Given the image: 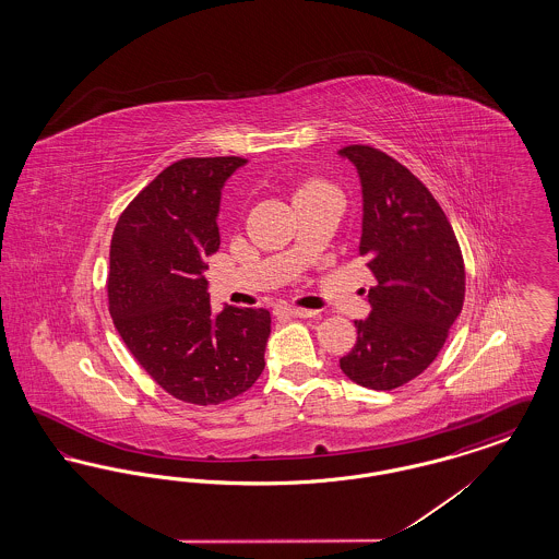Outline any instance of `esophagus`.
I'll return each instance as SVG.
<instances>
[{"label":"esophagus","mask_w":559,"mask_h":559,"mask_svg":"<svg viewBox=\"0 0 559 559\" xmlns=\"http://www.w3.org/2000/svg\"><path fill=\"white\" fill-rule=\"evenodd\" d=\"M274 312H276V317H295V319H310L317 314L312 310H304V308H295V306H278Z\"/></svg>","instance_id":"34e87169"}]
</instances>
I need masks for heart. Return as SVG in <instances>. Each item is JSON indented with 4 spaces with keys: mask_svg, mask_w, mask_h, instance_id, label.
<instances>
[{
    "mask_svg": "<svg viewBox=\"0 0 559 559\" xmlns=\"http://www.w3.org/2000/svg\"><path fill=\"white\" fill-rule=\"evenodd\" d=\"M326 185L324 182H319V180H312V182H306L304 187L299 188V192H306V190H317V188H324Z\"/></svg>",
    "mask_w": 559,
    "mask_h": 559,
    "instance_id": "1",
    "label": "heart"
}]
</instances>
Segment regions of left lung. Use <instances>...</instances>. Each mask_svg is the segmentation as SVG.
<instances>
[{
	"mask_svg": "<svg viewBox=\"0 0 559 559\" xmlns=\"http://www.w3.org/2000/svg\"><path fill=\"white\" fill-rule=\"evenodd\" d=\"M362 185L360 255L374 276L369 319L340 360L369 390H394L426 371L465 299V266L451 222L426 185L379 148L340 151Z\"/></svg>",
	"mask_w": 559,
	"mask_h": 559,
	"instance_id": "8db88e82",
	"label": "left lung"
}]
</instances>
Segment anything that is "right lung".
<instances>
[{
    "label": "right lung",
    "instance_id": "1",
    "mask_svg": "<svg viewBox=\"0 0 559 559\" xmlns=\"http://www.w3.org/2000/svg\"><path fill=\"white\" fill-rule=\"evenodd\" d=\"M240 157H190L165 167L121 213L110 240L108 312L138 365L174 399H237L264 371L270 312L213 314L207 258L219 249L224 182Z\"/></svg>",
    "mask_w": 559,
    "mask_h": 559
}]
</instances>
